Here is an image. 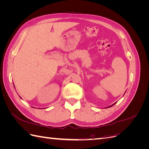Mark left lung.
Returning <instances> with one entry per match:
<instances>
[{"label":"left lung","mask_w":149,"mask_h":149,"mask_svg":"<svg viewBox=\"0 0 149 149\" xmlns=\"http://www.w3.org/2000/svg\"><path fill=\"white\" fill-rule=\"evenodd\" d=\"M116 102H115V103H114V104H112V105H111V106H108V107H111V106H114V104H116Z\"/></svg>","instance_id":"obj_1"}]
</instances>
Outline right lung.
Here are the masks:
<instances>
[{"label": "right lung", "instance_id": "add662e5", "mask_svg": "<svg viewBox=\"0 0 149 149\" xmlns=\"http://www.w3.org/2000/svg\"><path fill=\"white\" fill-rule=\"evenodd\" d=\"M13 85H14V84H13ZM20 98H21V97H20ZM21 99H22V98H21Z\"/></svg>", "mask_w": 149, "mask_h": 149}]
</instances>
